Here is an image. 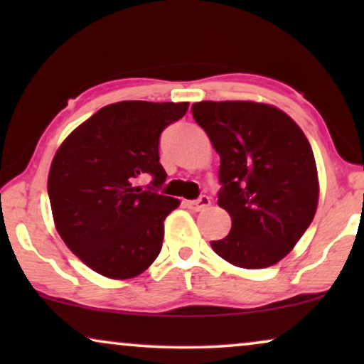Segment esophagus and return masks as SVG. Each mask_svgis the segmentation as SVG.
Instances as JSON below:
<instances>
[{
  "mask_svg": "<svg viewBox=\"0 0 364 364\" xmlns=\"http://www.w3.org/2000/svg\"><path fill=\"white\" fill-rule=\"evenodd\" d=\"M186 205L193 212H200V210H203V208H207L208 205H210V198H208L207 196H200L197 200H188Z\"/></svg>",
  "mask_w": 364,
  "mask_h": 364,
  "instance_id": "obj_1",
  "label": "esophagus"
}]
</instances>
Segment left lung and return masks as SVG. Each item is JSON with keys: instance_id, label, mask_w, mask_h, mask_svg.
I'll return each instance as SVG.
<instances>
[{"instance_id": "obj_1", "label": "left lung", "mask_w": 364, "mask_h": 364, "mask_svg": "<svg viewBox=\"0 0 364 364\" xmlns=\"http://www.w3.org/2000/svg\"><path fill=\"white\" fill-rule=\"evenodd\" d=\"M196 122L220 156L218 205L232 230L213 252L235 267L267 268L280 262L315 217L318 173L310 142L280 109L250 101H202Z\"/></svg>"}]
</instances>
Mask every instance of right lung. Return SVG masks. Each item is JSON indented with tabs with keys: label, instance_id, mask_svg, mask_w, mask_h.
I'll return each instance as SVG.
<instances>
[{
	"label": "right lung",
	"instance_id": "add662e5",
	"mask_svg": "<svg viewBox=\"0 0 364 364\" xmlns=\"http://www.w3.org/2000/svg\"><path fill=\"white\" fill-rule=\"evenodd\" d=\"M187 109L188 102L109 104L58 149L48 177L54 223L69 250L94 272L134 278L161 253L164 220L178 200L159 193L167 178L159 139ZM147 175L151 186H135Z\"/></svg>",
	"mask_w": 364,
	"mask_h": 364
}]
</instances>
